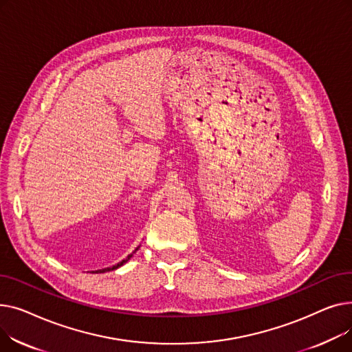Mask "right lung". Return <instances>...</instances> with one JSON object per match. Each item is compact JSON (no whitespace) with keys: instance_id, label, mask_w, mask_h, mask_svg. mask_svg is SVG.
Instances as JSON below:
<instances>
[{"instance_id":"add662e5","label":"right lung","mask_w":352,"mask_h":352,"mask_svg":"<svg viewBox=\"0 0 352 352\" xmlns=\"http://www.w3.org/2000/svg\"><path fill=\"white\" fill-rule=\"evenodd\" d=\"M138 248H140V247H138ZM138 248H135V251H138ZM135 251H134V252H135ZM134 252H133V254H134ZM133 254H129V255L125 258V260H122V261H121V263H118L117 265H113V267H108V268H102V270H98V271H96V274H101V272H107V271H113V270H117L118 267L124 265V264H125V263L129 260V258L133 256Z\"/></svg>"}]
</instances>
